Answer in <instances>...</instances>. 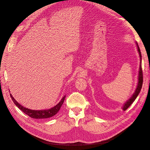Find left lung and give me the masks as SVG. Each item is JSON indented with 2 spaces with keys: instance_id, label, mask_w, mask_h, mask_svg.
<instances>
[{
  "instance_id": "left-lung-1",
  "label": "left lung",
  "mask_w": 150,
  "mask_h": 150,
  "mask_svg": "<svg viewBox=\"0 0 150 150\" xmlns=\"http://www.w3.org/2000/svg\"><path fill=\"white\" fill-rule=\"evenodd\" d=\"M137 47V50L138 52H139V54L140 56V66H139V74H138V83L136 87V89L134 91V94L132 95V96L127 101L122 107L123 110H125L129 108V107L132 104L133 102L135 100V99L137 98V96L139 95L140 91L141 90L142 86V83H143V73H142V56H141V50L139 49V45H138L137 42H136Z\"/></svg>"
}]
</instances>
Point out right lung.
I'll use <instances>...</instances> for the list:
<instances>
[{
    "mask_svg": "<svg viewBox=\"0 0 150 150\" xmlns=\"http://www.w3.org/2000/svg\"><path fill=\"white\" fill-rule=\"evenodd\" d=\"M11 98H12L14 104L18 107V109H20L21 111L23 112L25 114L28 115V116L32 118L35 119H45L50 118L52 117H53L60 110L61 107L62 106L63 103L64 101L65 96L62 97L60 102L58 104L56 105L55 106L53 107L51 109H46V110H31L28 108H26L23 106H22L21 105L14 99V98L13 97V96L10 94Z\"/></svg>",
    "mask_w": 150,
    "mask_h": 150,
    "instance_id": "1",
    "label": "right lung"
}]
</instances>
